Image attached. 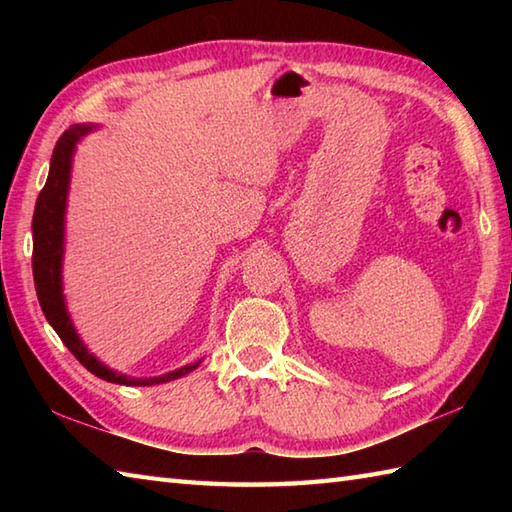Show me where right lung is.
Masks as SVG:
<instances>
[{
	"instance_id": "1",
	"label": "right lung",
	"mask_w": 512,
	"mask_h": 512,
	"mask_svg": "<svg viewBox=\"0 0 512 512\" xmlns=\"http://www.w3.org/2000/svg\"><path fill=\"white\" fill-rule=\"evenodd\" d=\"M94 129L96 125L83 123V125H72L61 134L52 151L46 187L41 189L35 204V215H32V275H35L39 306L43 314H46V319L54 328V332L59 334V339L76 356V361H79L94 376L107 380V383L129 385V387H149V385L169 383V380L187 376L202 361L189 363L184 367L173 369L169 374L154 376V378H132V376L118 374L114 369L103 365L94 354L88 352V347L83 345L79 334L74 330L68 308H65L61 264H63V237H65V204H68L72 156H74L76 143H79L85 134L94 132Z\"/></svg>"
}]
</instances>
